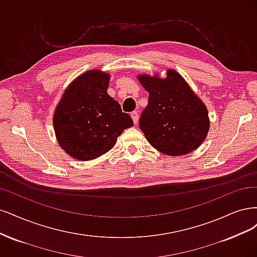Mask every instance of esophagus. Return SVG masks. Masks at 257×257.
Instances as JSON below:
<instances>
[{
  "instance_id": "obj_1",
  "label": "esophagus",
  "mask_w": 257,
  "mask_h": 257,
  "mask_svg": "<svg viewBox=\"0 0 257 257\" xmlns=\"http://www.w3.org/2000/svg\"><path fill=\"white\" fill-rule=\"evenodd\" d=\"M131 117H132V119H134L135 123H138V120H139V113H138V111L132 112L131 113Z\"/></svg>"
}]
</instances>
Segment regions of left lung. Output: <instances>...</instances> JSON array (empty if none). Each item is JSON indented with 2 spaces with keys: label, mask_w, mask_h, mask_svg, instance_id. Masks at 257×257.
<instances>
[{
  "label": "left lung",
  "mask_w": 257,
  "mask_h": 257,
  "mask_svg": "<svg viewBox=\"0 0 257 257\" xmlns=\"http://www.w3.org/2000/svg\"><path fill=\"white\" fill-rule=\"evenodd\" d=\"M139 80L150 94L139 121L148 142L170 156L196 150L209 130L208 111L184 78L169 69L165 79L142 74Z\"/></svg>",
  "instance_id": "8db88e82"
}]
</instances>
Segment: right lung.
Listing matches in <instances>:
<instances>
[{
  "label": "right lung",
  "instance_id": "1",
  "mask_svg": "<svg viewBox=\"0 0 257 257\" xmlns=\"http://www.w3.org/2000/svg\"><path fill=\"white\" fill-rule=\"evenodd\" d=\"M110 76L90 70L65 90L53 116L63 150L78 160H92L109 152L121 132L134 126L130 115L106 93Z\"/></svg>",
  "mask_w": 257,
  "mask_h": 257
}]
</instances>
